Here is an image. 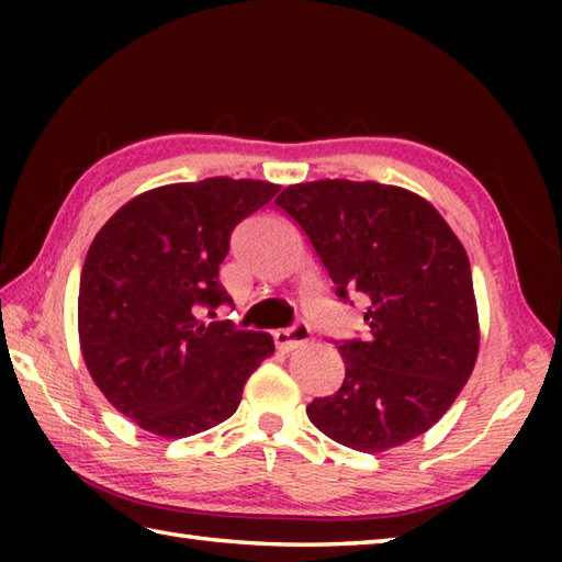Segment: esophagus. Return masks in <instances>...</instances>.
<instances>
[{"instance_id":"obj_1","label":"esophagus","mask_w":562,"mask_h":562,"mask_svg":"<svg viewBox=\"0 0 562 562\" xmlns=\"http://www.w3.org/2000/svg\"><path fill=\"white\" fill-rule=\"evenodd\" d=\"M272 338H274V345H278L280 350L290 352V350L302 348L304 342L312 340V328H308L306 324H296V326H292V328L274 330Z\"/></svg>"}]
</instances>
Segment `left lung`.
I'll return each mask as SVG.
<instances>
[{
  "label": "left lung",
  "mask_w": 562,
  "mask_h": 562,
  "mask_svg": "<svg viewBox=\"0 0 562 562\" xmlns=\"http://www.w3.org/2000/svg\"><path fill=\"white\" fill-rule=\"evenodd\" d=\"M274 205L302 226L338 300L367 302L364 340H336L342 386L308 403V420L367 453L427 432L479 357L471 262L457 234L420 195L374 181L290 186Z\"/></svg>",
  "instance_id": "8db88e82"
}]
</instances>
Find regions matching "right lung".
I'll use <instances>...</instances> for the list:
<instances>
[{"label":"right lung","instance_id":"right-lung-1","mask_svg":"<svg viewBox=\"0 0 562 562\" xmlns=\"http://www.w3.org/2000/svg\"><path fill=\"white\" fill-rule=\"evenodd\" d=\"M280 186L217 176L147 190L117 210L89 246L79 280V342L91 379L142 429L181 439L224 423L268 333L214 318L229 304L220 266L234 226Z\"/></svg>","mask_w":562,"mask_h":562}]
</instances>
